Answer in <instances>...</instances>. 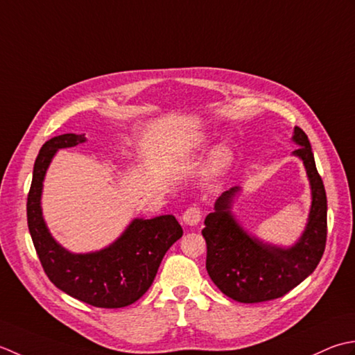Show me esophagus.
Returning a JSON list of instances; mask_svg holds the SVG:
<instances>
[{
  "instance_id": "1",
  "label": "esophagus",
  "mask_w": 355,
  "mask_h": 355,
  "mask_svg": "<svg viewBox=\"0 0 355 355\" xmlns=\"http://www.w3.org/2000/svg\"><path fill=\"white\" fill-rule=\"evenodd\" d=\"M202 213L198 207H190L187 211L182 214V223L185 227H196L200 222Z\"/></svg>"
}]
</instances>
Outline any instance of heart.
<instances>
[{
  "instance_id": "1",
  "label": "heart",
  "mask_w": 355,
  "mask_h": 355,
  "mask_svg": "<svg viewBox=\"0 0 355 355\" xmlns=\"http://www.w3.org/2000/svg\"><path fill=\"white\" fill-rule=\"evenodd\" d=\"M209 144V139L204 135L193 136L190 141H188L187 151H191V153H196V151H204ZM234 164V155L233 150L228 146H218L211 150V153L208 155V159L204 167V179L208 185H213L219 182L220 179L225 178L231 167Z\"/></svg>"
}]
</instances>
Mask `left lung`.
<instances>
[{
  "mask_svg": "<svg viewBox=\"0 0 355 355\" xmlns=\"http://www.w3.org/2000/svg\"><path fill=\"white\" fill-rule=\"evenodd\" d=\"M293 142L306 171L311 205L306 225L294 243L284 247L252 234L233 211L242 188L233 187L216 200L205 218L207 271L214 285L236 302L259 303L279 299L317 268L327 243V193L315 168L313 148L302 128L294 127Z\"/></svg>",
  "mask_w": 355,
  "mask_h": 355,
  "instance_id": "left-lung-1",
  "label": "left lung"
}]
</instances>
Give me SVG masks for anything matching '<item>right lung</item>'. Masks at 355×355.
<instances>
[{
	"instance_id": "add662e5",
	"label": "right lung",
	"mask_w": 355,
	"mask_h": 355,
	"mask_svg": "<svg viewBox=\"0 0 355 355\" xmlns=\"http://www.w3.org/2000/svg\"><path fill=\"white\" fill-rule=\"evenodd\" d=\"M85 141V135L66 133L52 137L41 147L27 198L28 231L42 268L56 288L92 306H128L147 293L165 252L182 237L184 231L173 214L135 218L104 248L73 252L62 247L42 216V188L58 150L76 147Z\"/></svg>"
}]
</instances>
